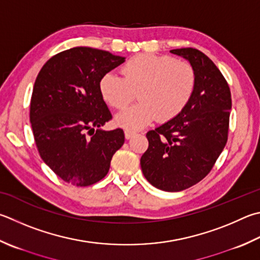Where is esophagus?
Returning <instances> with one entry per match:
<instances>
[{
	"label": "esophagus",
	"instance_id": "obj_1",
	"mask_svg": "<svg viewBox=\"0 0 260 260\" xmlns=\"http://www.w3.org/2000/svg\"><path fill=\"white\" fill-rule=\"evenodd\" d=\"M135 135V133L134 132H132V131H128V129H126L125 131V138L127 139V140H129L131 138H133V136Z\"/></svg>",
	"mask_w": 260,
	"mask_h": 260
}]
</instances>
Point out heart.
I'll return each instance as SVG.
<instances>
[{"label": "heart", "instance_id": "b5f03b06", "mask_svg": "<svg viewBox=\"0 0 260 260\" xmlns=\"http://www.w3.org/2000/svg\"><path fill=\"white\" fill-rule=\"evenodd\" d=\"M121 73L122 77L114 73L103 75L99 88L103 100L119 110L138 92L140 102L116 116V124L126 129H141L155 118L174 119L185 109L196 89L192 64L169 55L138 54L126 61Z\"/></svg>", "mask_w": 260, "mask_h": 260}]
</instances>
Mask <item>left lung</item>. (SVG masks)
Returning <instances> with one entry per match:
<instances>
[{
    "label": "left lung",
    "instance_id": "left-lung-1",
    "mask_svg": "<svg viewBox=\"0 0 260 260\" xmlns=\"http://www.w3.org/2000/svg\"><path fill=\"white\" fill-rule=\"evenodd\" d=\"M171 52L194 68L196 89L176 118L146 133L149 148L141 168L154 187L178 192L208 175L225 148L232 99L226 79L205 53L192 48Z\"/></svg>",
    "mask_w": 260,
    "mask_h": 260
}]
</instances>
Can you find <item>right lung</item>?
Returning a JSON list of instances; mask_svg holds the SVG:
<instances>
[{"instance_id": "obj_1", "label": "right lung", "mask_w": 260, "mask_h": 260, "mask_svg": "<svg viewBox=\"0 0 260 260\" xmlns=\"http://www.w3.org/2000/svg\"><path fill=\"white\" fill-rule=\"evenodd\" d=\"M125 61L78 46L52 56L36 77L30 122L41 158L64 182L88 186L105 177L125 142L120 128L103 131L112 116L99 83Z\"/></svg>"}]
</instances>
